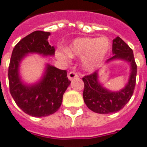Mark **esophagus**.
<instances>
[{"mask_svg":"<svg viewBox=\"0 0 147 147\" xmlns=\"http://www.w3.org/2000/svg\"><path fill=\"white\" fill-rule=\"evenodd\" d=\"M78 74L76 73V71H70L68 73V75H67V77H68V79L70 80H73V79L75 78H77L78 77Z\"/></svg>","mask_w":147,"mask_h":147,"instance_id":"esophagus-1","label":"esophagus"}]
</instances>
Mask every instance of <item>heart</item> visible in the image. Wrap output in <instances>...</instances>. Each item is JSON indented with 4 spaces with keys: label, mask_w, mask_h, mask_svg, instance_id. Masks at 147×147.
I'll use <instances>...</instances> for the list:
<instances>
[{
    "label": "heart",
    "mask_w": 147,
    "mask_h": 147,
    "mask_svg": "<svg viewBox=\"0 0 147 147\" xmlns=\"http://www.w3.org/2000/svg\"><path fill=\"white\" fill-rule=\"evenodd\" d=\"M111 47V41L107 37H80L74 40L67 49H58L56 55L63 60H68L71 56L83 57L84 67L93 70L105 59Z\"/></svg>",
    "instance_id": "1"
}]
</instances>
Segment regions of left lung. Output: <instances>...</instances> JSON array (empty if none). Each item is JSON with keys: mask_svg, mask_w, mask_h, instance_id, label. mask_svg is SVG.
Wrapping results in <instances>:
<instances>
[{"mask_svg": "<svg viewBox=\"0 0 147 147\" xmlns=\"http://www.w3.org/2000/svg\"><path fill=\"white\" fill-rule=\"evenodd\" d=\"M112 53L114 54L113 57L109 58L107 63L120 59L130 63L131 72L129 82L124 89L116 92L105 89L103 85L99 83L98 71L82 78L84 84V101L91 111L99 114H109L119 111L128 103L135 89L137 64L132 49L120 37L117 36L113 40Z\"/></svg>", "mask_w": 147, "mask_h": 147, "instance_id": "8db88e82", "label": "left lung"}]
</instances>
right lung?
I'll return each mask as SVG.
<instances>
[{
    "instance_id": "1",
    "label": "right lung",
    "mask_w": 147,
    "mask_h": 147,
    "mask_svg": "<svg viewBox=\"0 0 147 147\" xmlns=\"http://www.w3.org/2000/svg\"><path fill=\"white\" fill-rule=\"evenodd\" d=\"M49 35V32L36 31L22 39L13 48L9 66L10 94L19 108L34 117L48 116L56 112L61 107L63 94L71 83L66 70H60L49 64L38 83L27 85L21 80L19 64L26 54H54V47L48 42Z\"/></svg>"
}]
</instances>
